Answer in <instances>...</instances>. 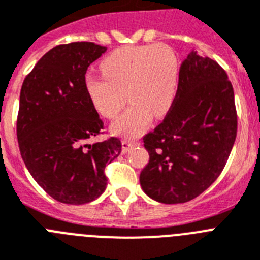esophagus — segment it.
Listing matches in <instances>:
<instances>
[{
	"label": "esophagus",
	"instance_id": "obj_1",
	"mask_svg": "<svg viewBox=\"0 0 260 260\" xmlns=\"http://www.w3.org/2000/svg\"><path fill=\"white\" fill-rule=\"evenodd\" d=\"M136 145H139V143L135 141V140L124 139L123 141H121V149H123L124 153H127L131 148H133V146H136Z\"/></svg>",
	"mask_w": 260,
	"mask_h": 260
}]
</instances>
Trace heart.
Masks as SVG:
<instances>
[{"label":"heart","instance_id":"b5f03b06","mask_svg":"<svg viewBox=\"0 0 260 260\" xmlns=\"http://www.w3.org/2000/svg\"><path fill=\"white\" fill-rule=\"evenodd\" d=\"M105 76H85V91L95 111L115 117L125 103L131 106L112 123L115 135L136 137L150 123L152 114L165 116L178 91L179 65L170 47L165 44L117 48L101 61ZM126 95H123V92Z\"/></svg>","mask_w":260,"mask_h":260}]
</instances>
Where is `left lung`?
Returning a JSON list of instances; mask_svg holds the SVG:
<instances>
[{"label":"left lung","instance_id":"left-lung-1","mask_svg":"<svg viewBox=\"0 0 260 260\" xmlns=\"http://www.w3.org/2000/svg\"><path fill=\"white\" fill-rule=\"evenodd\" d=\"M236 136L234 91L226 73L191 51L180 67L170 111L144 136L149 162L140 173L141 188L164 204L192 200L217 179Z\"/></svg>","mask_w":260,"mask_h":260}]
</instances>
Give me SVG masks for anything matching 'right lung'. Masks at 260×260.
<instances>
[{"instance_id":"right-lung-1","label":"right lung","mask_w":260,"mask_h":260,"mask_svg":"<svg viewBox=\"0 0 260 260\" xmlns=\"http://www.w3.org/2000/svg\"><path fill=\"white\" fill-rule=\"evenodd\" d=\"M106 51L90 42L55 47L22 85L17 120L21 155L36 183L65 204H86L102 195L106 165L121 152L116 137L87 143L103 123L83 80L89 65Z\"/></svg>"}]
</instances>
